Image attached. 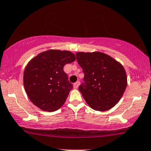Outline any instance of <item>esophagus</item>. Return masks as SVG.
<instances>
[{
    "mask_svg": "<svg viewBox=\"0 0 151 151\" xmlns=\"http://www.w3.org/2000/svg\"><path fill=\"white\" fill-rule=\"evenodd\" d=\"M79 85H80V82H79V81H77V82H76L75 83L73 84V87H74V88L77 89L78 88Z\"/></svg>",
    "mask_w": 151,
    "mask_h": 151,
    "instance_id": "1",
    "label": "esophagus"
}]
</instances>
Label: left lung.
Returning a JSON list of instances; mask_svg holds the SVG:
<instances>
[{
    "instance_id": "8db88e82",
    "label": "left lung",
    "mask_w": 151,
    "mask_h": 151,
    "mask_svg": "<svg viewBox=\"0 0 151 151\" xmlns=\"http://www.w3.org/2000/svg\"><path fill=\"white\" fill-rule=\"evenodd\" d=\"M76 55L84 73V82L78 89L86 103L95 111H106L112 108L126 88L124 68L101 52H78Z\"/></svg>"
}]
</instances>
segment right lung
<instances>
[{
    "mask_svg": "<svg viewBox=\"0 0 151 151\" xmlns=\"http://www.w3.org/2000/svg\"><path fill=\"white\" fill-rule=\"evenodd\" d=\"M75 60L73 53L60 50H48L30 60L23 73V84L35 106L52 112L64 104L73 85L63 67Z\"/></svg>",
    "mask_w": 151,
    "mask_h": 151,
    "instance_id": "right-lung-1",
    "label": "right lung"
}]
</instances>
